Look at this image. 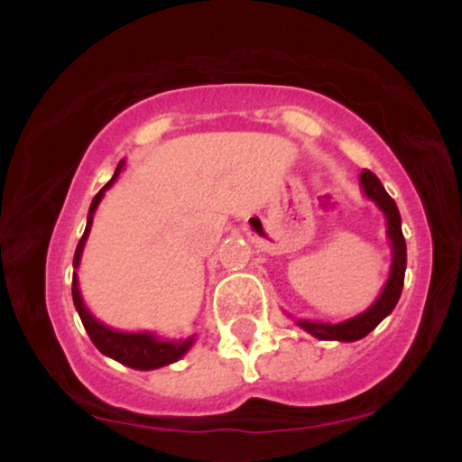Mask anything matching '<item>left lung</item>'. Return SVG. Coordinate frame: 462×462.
I'll use <instances>...</instances> for the list:
<instances>
[{
	"label": "left lung",
	"instance_id": "left-lung-1",
	"mask_svg": "<svg viewBox=\"0 0 462 462\" xmlns=\"http://www.w3.org/2000/svg\"><path fill=\"white\" fill-rule=\"evenodd\" d=\"M360 182H363L365 195L371 201L378 204V208L383 210L386 217V236L391 238V252H393V263H391V273L386 280L384 291L380 293V298L374 301V306L367 309L360 315L352 317V319L343 323H321V321H298L300 328H304L306 332H310L312 337L321 338V341H358V338L367 337V334L384 319L386 315H391V310L395 309L397 300L402 295V286H404V273H406V241L402 235V217L397 210V204L386 193L383 182H380L375 173H371L369 169H363L360 173Z\"/></svg>",
	"mask_w": 462,
	"mask_h": 462
}]
</instances>
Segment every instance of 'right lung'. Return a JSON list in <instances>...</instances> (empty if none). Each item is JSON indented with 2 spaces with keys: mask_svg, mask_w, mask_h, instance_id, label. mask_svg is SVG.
Listing matches in <instances>:
<instances>
[{
  "mask_svg": "<svg viewBox=\"0 0 462 462\" xmlns=\"http://www.w3.org/2000/svg\"><path fill=\"white\" fill-rule=\"evenodd\" d=\"M121 167H124V162L116 164V171H115L113 180H110V182L106 184V187L99 190V193L95 195L91 201V208H88V219H87V230H84L82 238H79V243L76 247V256H73V267L76 269L79 264V256H82L84 243H87L88 232H91L95 210H97L99 201H102V198H104V190L115 182L116 176H119ZM71 293H73V304H76L79 319H82L84 330H87L88 337H91L93 346L97 347L102 354H106V356L119 360V363L125 365V367L141 369V371L164 367V365H171V363H176V360L182 358L184 354L189 352V347L193 346V337L184 338V341L182 338H180V341H161V338L153 337L152 332H119V330H113V328L104 326V323L95 319L91 312H88L87 306H84L82 295H79V289H78L76 272H73Z\"/></svg>",
  "mask_w": 462,
  "mask_h": 462,
  "instance_id": "1",
  "label": "right lung"
}]
</instances>
